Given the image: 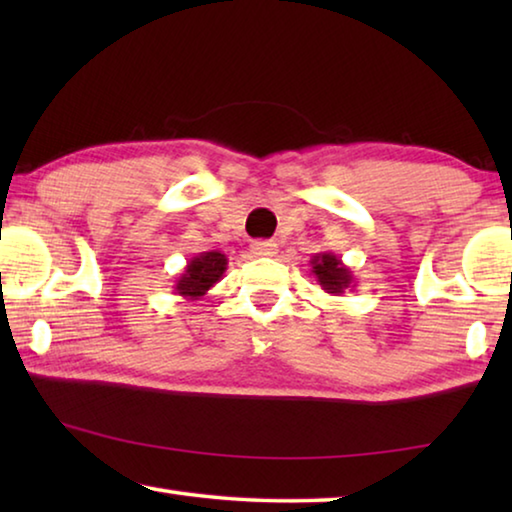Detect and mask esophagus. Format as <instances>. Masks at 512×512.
Returning a JSON list of instances; mask_svg holds the SVG:
<instances>
[{
	"label": "esophagus",
	"instance_id": "1",
	"mask_svg": "<svg viewBox=\"0 0 512 512\" xmlns=\"http://www.w3.org/2000/svg\"><path fill=\"white\" fill-rule=\"evenodd\" d=\"M250 253L255 257H275L277 255V244L275 241H268V239H259L250 244Z\"/></svg>",
	"mask_w": 512,
	"mask_h": 512
}]
</instances>
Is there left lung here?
I'll list each match as a JSON object with an SVG mask.
<instances>
[{"instance_id":"8db88e82","label":"left lung","mask_w":512,"mask_h":512,"mask_svg":"<svg viewBox=\"0 0 512 512\" xmlns=\"http://www.w3.org/2000/svg\"><path fill=\"white\" fill-rule=\"evenodd\" d=\"M311 273H314L316 282L323 287V291L332 293V296H343L348 289H354V275L348 266L341 262V257L334 253H316L311 257Z\"/></svg>"}]
</instances>
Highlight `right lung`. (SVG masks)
I'll return each mask as SVG.
<instances>
[{
  "mask_svg": "<svg viewBox=\"0 0 512 512\" xmlns=\"http://www.w3.org/2000/svg\"><path fill=\"white\" fill-rule=\"evenodd\" d=\"M225 268H228V257L219 253V250L196 255L189 259L185 271L176 277L173 291L187 300L203 298L205 293L221 280Z\"/></svg>",
  "mask_w": 512,
  "mask_h": 512,
  "instance_id": "add662e5",
  "label": "right lung"
}]
</instances>
